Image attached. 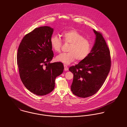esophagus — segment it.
Masks as SVG:
<instances>
[{"instance_id": "1", "label": "esophagus", "mask_w": 127, "mask_h": 127, "mask_svg": "<svg viewBox=\"0 0 127 127\" xmlns=\"http://www.w3.org/2000/svg\"><path fill=\"white\" fill-rule=\"evenodd\" d=\"M64 70H65V71H67V70H68V67H67V65H64Z\"/></svg>"}]
</instances>
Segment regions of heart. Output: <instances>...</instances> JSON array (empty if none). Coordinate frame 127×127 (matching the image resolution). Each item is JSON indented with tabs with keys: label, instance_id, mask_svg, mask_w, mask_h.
<instances>
[{
	"label": "heart",
	"instance_id": "heart-1",
	"mask_svg": "<svg viewBox=\"0 0 127 127\" xmlns=\"http://www.w3.org/2000/svg\"><path fill=\"white\" fill-rule=\"evenodd\" d=\"M65 43L70 44L67 53L58 55L56 60L65 64H69L76 59L78 61L84 60L90 54L91 50V42L77 31L74 29L63 32L62 34ZM50 44L55 52H60L62 42L61 39L56 35L51 36Z\"/></svg>",
	"mask_w": 127,
	"mask_h": 127
}]
</instances>
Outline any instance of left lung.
<instances>
[{"instance_id":"obj_1","label":"left lung","mask_w":127,"mask_h":127,"mask_svg":"<svg viewBox=\"0 0 127 127\" xmlns=\"http://www.w3.org/2000/svg\"><path fill=\"white\" fill-rule=\"evenodd\" d=\"M93 32L96 38L90 54L69 68L74 75L71 91L82 98L92 96L99 91L110 69V51L106 42L100 33L94 29Z\"/></svg>"}]
</instances>
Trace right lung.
I'll return each mask as SVG.
<instances>
[{"instance_id": "add662e5", "label": "right lung", "mask_w": 127, "mask_h": 127, "mask_svg": "<svg viewBox=\"0 0 127 127\" xmlns=\"http://www.w3.org/2000/svg\"><path fill=\"white\" fill-rule=\"evenodd\" d=\"M53 31L49 26L36 28L23 37L18 47L21 80L28 90L39 96L53 91L55 79L64 69L61 62L50 63L54 57L50 44Z\"/></svg>"}]
</instances>
